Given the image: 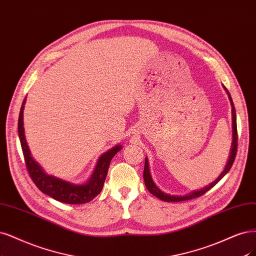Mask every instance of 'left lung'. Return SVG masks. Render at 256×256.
Here are the masks:
<instances>
[{
    "mask_svg": "<svg viewBox=\"0 0 256 256\" xmlns=\"http://www.w3.org/2000/svg\"><path fill=\"white\" fill-rule=\"evenodd\" d=\"M224 89L226 91V93L228 94V100H230V102H231V107H232V130H233V138H232V147H231V152H230V156H228V162H226V165L224 167V170H222V172L218 176V178L216 180H214L212 183H210L208 185H206V186L202 188L200 190H192L188 194H186V195H170V194H167V192H164L163 190H161L160 188H158L156 183L154 182L152 180V174H150V168H149V163H148V158L147 156L145 158V166H144V181H145V185L147 190L150 192L154 196H156V198L161 199L163 201H166V202H179V201H184V200H190V199H194V198H197V197H200L204 195V194H206L208 190L212 188L213 186H215V185L222 180L224 176L228 174V172L230 170V168L233 165V162L235 160V156H236V152H237V125H236V112H235V108H234V104H233V100H232V98L230 93H228V91L226 90V88L224 86Z\"/></svg>",
    "mask_w": 256,
    "mask_h": 256,
    "instance_id": "8db88e82",
    "label": "left lung"
}]
</instances>
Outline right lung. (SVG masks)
Wrapping results in <instances>:
<instances>
[{
    "mask_svg": "<svg viewBox=\"0 0 256 256\" xmlns=\"http://www.w3.org/2000/svg\"><path fill=\"white\" fill-rule=\"evenodd\" d=\"M25 102L26 98L23 100L20 110L19 122H18V134H19L25 164L34 183L37 185V188L43 194H46V195L57 201L64 202V204H82L93 200L102 192L106 177H107L110 162L112 158L122 148V145H116L109 149V150L104 152L98 158L92 174L84 183L76 184L57 178L52 174H48L44 172V170L37 161H34V158L30 154L28 142H26L23 124V112Z\"/></svg>",
    "mask_w": 256,
    "mask_h": 256,
    "instance_id": "add662e5",
    "label": "right lung"
}]
</instances>
